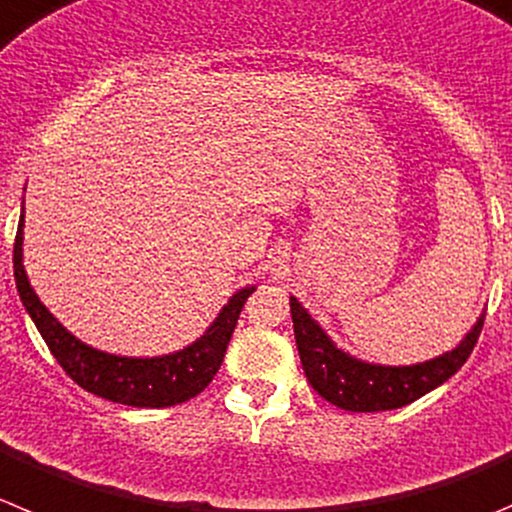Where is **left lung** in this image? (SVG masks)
<instances>
[{
  "mask_svg": "<svg viewBox=\"0 0 512 512\" xmlns=\"http://www.w3.org/2000/svg\"><path fill=\"white\" fill-rule=\"evenodd\" d=\"M289 307H292L294 340L309 386L325 401L335 403L337 409L358 411V414L401 409L449 381L467 363L485 322V314H480L457 348L437 358L414 365H381L360 360L337 348L297 297H289Z\"/></svg>",
  "mask_w": 512,
  "mask_h": 512,
  "instance_id": "left-lung-1",
  "label": "left lung"
}]
</instances>
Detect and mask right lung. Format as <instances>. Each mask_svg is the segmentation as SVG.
Masks as SVG:
<instances>
[{
    "label": "right lung",
    "mask_w": 512,
    "mask_h": 512,
    "mask_svg": "<svg viewBox=\"0 0 512 512\" xmlns=\"http://www.w3.org/2000/svg\"><path fill=\"white\" fill-rule=\"evenodd\" d=\"M25 203H22L20 228L14 238V281L20 292L22 304L27 314L35 322L42 340L48 342L50 353L55 355L65 373L73 378L81 388H86L93 396H101L106 401L126 403V406H142V409H167L177 403L190 401L198 396L218 373L223 363L225 348L231 342L233 330H236L238 314H241L246 299L256 292L253 284L238 289L228 304L218 312L208 330L190 342L187 348L175 350V353L157 355V358H129V355L103 353V350L91 348L83 340L65 330L53 317L40 297L32 289L27 279L25 264H22V241H25Z\"/></svg>",
    "instance_id": "right-lung-1"
}]
</instances>
